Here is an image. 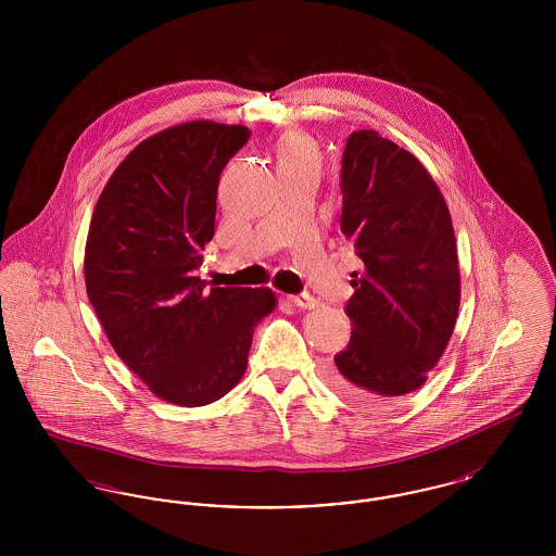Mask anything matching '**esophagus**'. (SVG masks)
I'll return each mask as SVG.
<instances>
[{"instance_id": "1", "label": "esophagus", "mask_w": 556, "mask_h": 556, "mask_svg": "<svg viewBox=\"0 0 556 556\" xmlns=\"http://www.w3.org/2000/svg\"><path fill=\"white\" fill-rule=\"evenodd\" d=\"M290 300L293 306H298L302 311H311V308L317 306V300L311 293H298V295H291Z\"/></svg>"}]
</instances>
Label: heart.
Instances as JSON below:
<instances>
[{
    "label": "heart",
    "instance_id": "b5f03b06",
    "mask_svg": "<svg viewBox=\"0 0 556 556\" xmlns=\"http://www.w3.org/2000/svg\"><path fill=\"white\" fill-rule=\"evenodd\" d=\"M279 160H317V154L306 137L290 135L279 146Z\"/></svg>",
    "mask_w": 556,
    "mask_h": 556
}]
</instances>
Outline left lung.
<instances>
[{
  "label": "left lung",
  "instance_id": "8db88e82",
  "mask_svg": "<svg viewBox=\"0 0 556 556\" xmlns=\"http://www.w3.org/2000/svg\"><path fill=\"white\" fill-rule=\"evenodd\" d=\"M342 233L363 261L345 304L352 338L325 372L354 406L419 390L448 345L460 304L456 239L424 164L377 131H354L342 159Z\"/></svg>",
  "mask_w": 556,
  "mask_h": 556
}]
</instances>
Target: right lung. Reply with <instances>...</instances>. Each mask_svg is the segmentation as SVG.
I'll use <instances>...</instances> for the list:
<instances>
[{"instance_id":"obj_1","label":"right lung","mask_w":556,"mask_h":556,"mask_svg":"<svg viewBox=\"0 0 556 556\" xmlns=\"http://www.w3.org/2000/svg\"><path fill=\"white\" fill-rule=\"evenodd\" d=\"M250 139L241 125L191 121L143 139L96 204L85 288L108 342L152 394L204 406L245 372L268 288H212L195 275L214 236L216 189Z\"/></svg>"}]
</instances>
